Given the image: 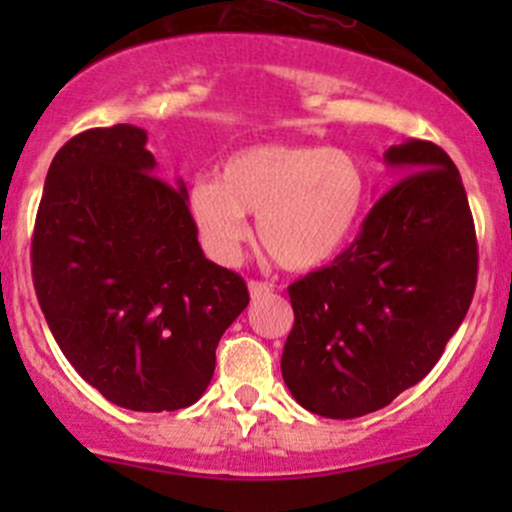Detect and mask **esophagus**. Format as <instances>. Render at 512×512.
<instances>
[{
    "mask_svg": "<svg viewBox=\"0 0 512 512\" xmlns=\"http://www.w3.org/2000/svg\"><path fill=\"white\" fill-rule=\"evenodd\" d=\"M247 289H250L252 299H260V297H265V294L272 292V285H267V282L250 280V282H247Z\"/></svg>",
    "mask_w": 512,
    "mask_h": 512,
    "instance_id": "1",
    "label": "esophagus"
}]
</instances>
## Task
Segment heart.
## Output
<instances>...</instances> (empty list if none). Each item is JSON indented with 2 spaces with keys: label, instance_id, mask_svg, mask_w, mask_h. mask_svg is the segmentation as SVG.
<instances>
[{
  "label": "heart",
  "instance_id": "1",
  "mask_svg": "<svg viewBox=\"0 0 512 512\" xmlns=\"http://www.w3.org/2000/svg\"><path fill=\"white\" fill-rule=\"evenodd\" d=\"M366 203L364 170L347 151L304 143H255L225 160L220 178L188 193L205 250L232 262L250 237L289 272H312L342 252Z\"/></svg>",
  "mask_w": 512,
  "mask_h": 512
}]
</instances>
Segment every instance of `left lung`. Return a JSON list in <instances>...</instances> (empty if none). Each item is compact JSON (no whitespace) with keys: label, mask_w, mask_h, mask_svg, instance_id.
Returning <instances> with one entry per match:
<instances>
[{"label":"left lung","mask_w":512,"mask_h":512,"mask_svg":"<svg viewBox=\"0 0 512 512\" xmlns=\"http://www.w3.org/2000/svg\"><path fill=\"white\" fill-rule=\"evenodd\" d=\"M384 160L401 180L359 237L289 285L282 379L299 406L327 418L371 414L416 386L476 292V227L453 160L428 141L391 146Z\"/></svg>","instance_id":"1"}]
</instances>
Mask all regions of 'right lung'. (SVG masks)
<instances>
[{
  "label": "right lung",
  "mask_w": 512,
  "mask_h": 512,
  "mask_svg": "<svg viewBox=\"0 0 512 512\" xmlns=\"http://www.w3.org/2000/svg\"><path fill=\"white\" fill-rule=\"evenodd\" d=\"M131 123L71 138L49 165L32 237L41 312L79 376L111 404L178 411L215 371L250 302L240 275L203 255L183 180L156 175Z\"/></svg>",
  "instance_id": "add662e5"
}]
</instances>
